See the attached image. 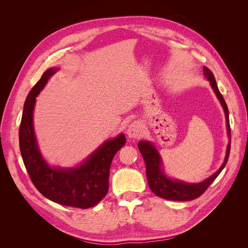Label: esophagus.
I'll use <instances>...</instances> for the list:
<instances>
[{
  "label": "esophagus",
  "mask_w": 248,
  "mask_h": 248,
  "mask_svg": "<svg viewBox=\"0 0 248 248\" xmlns=\"http://www.w3.org/2000/svg\"><path fill=\"white\" fill-rule=\"evenodd\" d=\"M142 132H144V129H142V126L140 125V123L134 121L128 126V129H127V136L131 139H136L140 137Z\"/></svg>",
  "instance_id": "1"
}]
</instances>
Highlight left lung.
Here are the masks:
<instances>
[{"mask_svg":"<svg viewBox=\"0 0 248 248\" xmlns=\"http://www.w3.org/2000/svg\"><path fill=\"white\" fill-rule=\"evenodd\" d=\"M204 74L205 77L211 82V86L214 90L216 96L221 102V106L226 112L227 118V128L228 134L230 137V142L228 145L227 150V156L224 158V162L220 169L217 170L214 175H212L204 182L198 183V184H187L181 181H174V180H170L168 177L164 176L163 172L160 170V157L159 154L157 153L156 149L148 141H140L138 146L140 151L141 153L142 158L145 160L146 168H147V179L150 188L156 194L157 197H160L166 200L170 201H192L201 197L204 193L208 187L212 184V182L220 174V171L226 167V164L229 159V155L231 151V128H230V120H229V109L226 101H224L221 93L219 92L218 87H217L215 78L213 76L212 71L207 67L204 66Z\"/></svg>","mask_w":248,"mask_h":248,"instance_id":"obj_1","label":"left lung"}]
</instances>
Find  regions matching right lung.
Here are the masks:
<instances>
[{
  "label": "right lung",
  "instance_id": "1",
  "mask_svg": "<svg viewBox=\"0 0 248 248\" xmlns=\"http://www.w3.org/2000/svg\"><path fill=\"white\" fill-rule=\"evenodd\" d=\"M56 69L43 73L25 101L19 126V149L22 160L34 186L46 199L64 206L87 209L95 206L108 190L109 169L115 154L126 142L124 134L96 150L82 166L70 169H51L39 152L33 128V109L36 96L46 86Z\"/></svg>",
  "mask_w": 248,
  "mask_h": 248
}]
</instances>
